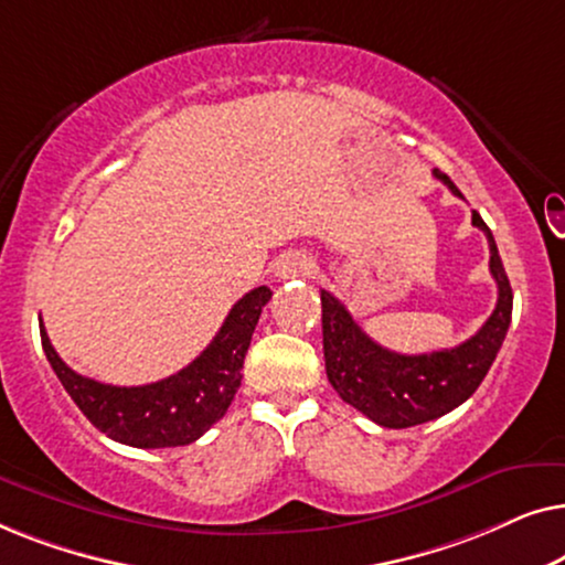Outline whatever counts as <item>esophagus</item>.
Returning a JSON list of instances; mask_svg holds the SVG:
<instances>
[{
	"instance_id": "esophagus-1",
	"label": "esophagus",
	"mask_w": 565,
	"mask_h": 565,
	"mask_svg": "<svg viewBox=\"0 0 565 565\" xmlns=\"http://www.w3.org/2000/svg\"><path fill=\"white\" fill-rule=\"evenodd\" d=\"M313 273L316 262L308 259L306 254H288V257L277 262V275H280L282 280H288V277H311Z\"/></svg>"
}]
</instances>
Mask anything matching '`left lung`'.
I'll return each instance as SVG.
<instances>
[{"mask_svg": "<svg viewBox=\"0 0 565 565\" xmlns=\"http://www.w3.org/2000/svg\"><path fill=\"white\" fill-rule=\"evenodd\" d=\"M435 177L462 198L450 177L439 169H435ZM473 226L489 238V267L497 280L499 298L489 321L452 350L429 354L385 350L358 327L352 313L329 290H321L323 360H327L329 383L334 385L339 398L381 427L406 429L452 412L473 396L491 362L497 360L512 321V285L501 265L491 228L476 211Z\"/></svg>", "mask_w": 565, "mask_h": 565, "instance_id": "8db88e82", "label": "left lung"}]
</instances>
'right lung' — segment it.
<instances>
[{
	"instance_id": "right-lung-1",
	"label": "right lung",
	"mask_w": 565,
	"mask_h": 565,
	"mask_svg": "<svg viewBox=\"0 0 565 565\" xmlns=\"http://www.w3.org/2000/svg\"><path fill=\"white\" fill-rule=\"evenodd\" d=\"M273 290L259 285L236 300L213 342L180 373L149 385H107L74 373L53 350L41 323L43 352L53 373L79 412L115 443L143 447H180L205 435L223 419L242 385L244 354Z\"/></svg>"
}]
</instances>
